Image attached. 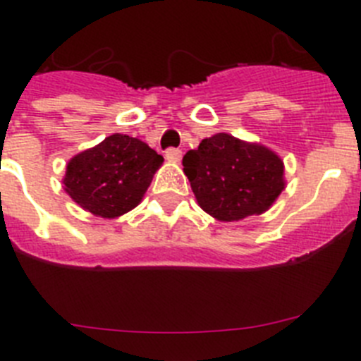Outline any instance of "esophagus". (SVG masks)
<instances>
[{
  "instance_id": "1",
  "label": "esophagus",
  "mask_w": 361,
  "mask_h": 361,
  "mask_svg": "<svg viewBox=\"0 0 361 361\" xmlns=\"http://www.w3.org/2000/svg\"><path fill=\"white\" fill-rule=\"evenodd\" d=\"M164 157L168 162H175V164H177V162L183 159V152L177 148H170V149H166Z\"/></svg>"
}]
</instances>
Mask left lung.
<instances>
[{
	"label": "left lung",
	"instance_id": "1",
	"mask_svg": "<svg viewBox=\"0 0 361 361\" xmlns=\"http://www.w3.org/2000/svg\"><path fill=\"white\" fill-rule=\"evenodd\" d=\"M197 204L220 222L260 215L286 190L283 161L260 142L215 133L183 159Z\"/></svg>",
	"mask_w": 361,
	"mask_h": 361
}]
</instances>
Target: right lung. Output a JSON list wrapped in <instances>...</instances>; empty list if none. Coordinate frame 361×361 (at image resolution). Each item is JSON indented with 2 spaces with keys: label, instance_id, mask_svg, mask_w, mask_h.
I'll use <instances>...</instances> for the list:
<instances>
[{
  "label": "right lung",
  "instance_id": "obj_1",
  "mask_svg": "<svg viewBox=\"0 0 361 361\" xmlns=\"http://www.w3.org/2000/svg\"><path fill=\"white\" fill-rule=\"evenodd\" d=\"M162 155L135 137L114 133L66 164L65 191L85 212L117 219L139 206Z\"/></svg>",
  "mask_w": 361,
  "mask_h": 361
}]
</instances>
